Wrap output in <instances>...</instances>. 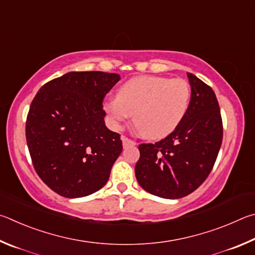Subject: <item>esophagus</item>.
Segmentation results:
<instances>
[{
    "instance_id": "34e87169",
    "label": "esophagus",
    "mask_w": 255,
    "mask_h": 255,
    "mask_svg": "<svg viewBox=\"0 0 255 255\" xmlns=\"http://www.w3.org/2000/svg\"><path fill=\"white\" fill-rule=\"evenodd\" d=\"M122 142H123V145L124 146H130V145H135V141H133L131 139H128L127 136H122Z\"/></svg>"
}]
</instances>
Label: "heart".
I'll return each instance as SVG.
<instances>
[{"instance_id": "1", "label": "heart", "mask_w": 255, "mask_h": 255, "mask_svg": "<svg viewBox=\"0 0 255 255\" xmlns=\"http://www.w3.org/2000/svg\"><path fill=\"white\" fill-rule=\"evenodd\" d=\"M190 97V86L185 79L139 76L121 85L116 98L107 101L104 110L115 127L133 115V124L142 136L159 140L181 123Z\"/></svg>"}]
</instances>
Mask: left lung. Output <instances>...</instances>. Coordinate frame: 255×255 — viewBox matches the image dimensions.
<instances>
[{
  "label": "left lung",
  "instance_id": "8db88e82",
  "mask_svg": "<svg viewBox=\"0 0 255 255\" xmlns=\"http://www.w3.org/2000/svg\"><path fill=\"white\" fill-rule=\"evenodd\" d=\"M191 86L188 112L177 128L155 143L139 145L135 177L148 193L185 197L206 180L223 140L220 105L211 86L187 73Z\"/></svg>",
  "mask_w": 255,
  "mask_h": 255
}]
</instances>
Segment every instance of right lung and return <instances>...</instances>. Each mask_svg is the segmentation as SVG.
<instances>
[{
    "label": "right lung",
    "instance_id": "add662e5",
    "mask_svg": "<svg viewBox=\"0 0 255 255\" xmlns=\"http://www.w3.org/2000/svg\"><path fill=\"white\" fill-rule=\"evenodd\" d=\"M120 75L71 71L39 89L30 105L25 137L34 170L67 198L100 190L122 152L119 133L106 128L103 101Z\"/></svg>",
    "mask_w": 255,
    "mask_h": 255
}]
</instances>
